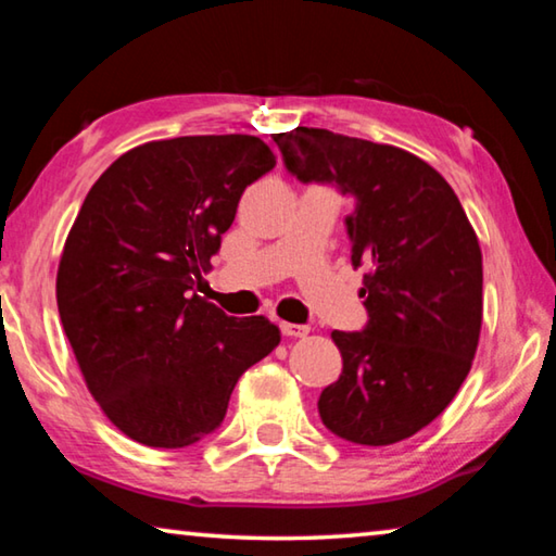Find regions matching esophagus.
Returning a JSON list of instances; mask_svg holds the SVG:
<instances>
[{"label":"esophagus","mask_w":556,"mask_h":556,"mask_svg":"<svg viewBox=\"0 0 556 556\" xmlns=\"http://www.w3.org/2000/svg\"><path fill=\"white\" fill-rule=\"evenodd\" d=\"M308 331H312V328L301 326V324H287V321L281 324V333L289 338H304V336H308Z\"/></svg>","instance_id":"34e87169"}]
</instances>
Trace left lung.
Listing matches in <instances>:
<instances>
[{"instance_id":"obj_1","label":"left lung","mask_w":556,"mask_h":556,"mask_svg":"<svg viewBox=\"0 0 556 556\" xmlns=\"http://www.w3.org/2000/svg\"><path fill=\"white\" fill-rule=\"evenodd\" d=\"M301 184L351 195L345 215L368 324L333 331L343 372L318 397L328 431L388 446L417 434L456 397L483 318V257L444 176L390 144L296 127L271 135Z\"/></svg>"}]
</instances>
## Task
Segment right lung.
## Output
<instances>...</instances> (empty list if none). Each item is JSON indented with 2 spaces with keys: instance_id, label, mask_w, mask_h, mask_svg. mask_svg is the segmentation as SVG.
Segmentation results:
<instances>
[{
  "instance_id": "add662e5",
  "label": "right lung",
  "mask_w": 556,
  "mask_h": 556,
  "mask_svg": "<svg viewBox=\"0 0 556 556\" xmlns=\"http://www.w3.org/2000/svg\"><path fill=\"white\" fill-rule=\"evenodd\" d=\"M277 164L250 135L129 149L83 201L55 279L63 331L88 390L144 446L186 448L223 425L240 375L279 345L265 316L193 294L240 195Z\"/></svg>"
}]
</instances>
